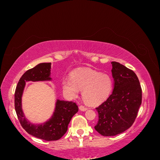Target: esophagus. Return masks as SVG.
I'll list each match as a JSON object with an SVG mask.
<instances>
[{
  "instance_id": "obj_1",
  "label": "esophagus",
  "mask_w": 160,
  "mask_h": 160,
  "mask_svg": "<svg viewBox=\"0 0 160 160\" xmlns=\"http://www.w3.org/2000/svg\"><path fill=\"white\" fill-rule=\"evenodd\" d=\"M79 109L81 110V111H87V110H88V108H85L84 107V106H79Z\"/></svg>"
}]
</instances>
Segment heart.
I'll return each mask as SVG.
<instances>
[{
  "instance_id": "heart-1",
  "label": "heart",
  "mask_w": 160,
  "mask_h": 160,
  "mask_svg": "<svg viewBox=\"0 0 160 160\" xmlns=\"http://www.w3.org/2000/svg\"><path fill=\"white\" fill-rule=\"evenodd\" d=\"M113 88V81L108 74L90 68L74 71L71 78L62 80V88L66 95L75 98L82 91V98L89 105H97L108 98Z\"/></svg>"
}]
</instances>
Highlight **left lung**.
<instances>
[{"instance_id": "8db88e82", "label": "left lung", "mask_w": 160, "mask_h": 160, "mask_svg": "<svg viewBox=\"0 0 160 160\" xmlns=\"http://www.w3.org/2000/svg\"><path fill=\"white\" fill-rule=\"evenodd\" d=\"M114 88L96 109L99 120L95 130L103 136H114L129 129L137 117L142 93L135 72L118 62H111Z\"/></svg>"}]
</instances>
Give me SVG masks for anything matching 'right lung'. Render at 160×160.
Masks as SVG:
<instances>
[{"label":"right lung","mask_w":160,"mask_h":160,"mask_svg":"<svg viewBox=\"0 0 160 160\" xmlns=\"http://www.w3.org/2000/svg\"><path fill=\"white\" fill-rule=\"evenodd\" d=\"M51 62H42L27 71L19 80L14 93V108L18 119L26 132L45 141L59 139L67 132L71 118L79 109L72 101L57 99L51 118L41 124H33L25 118L22 109V96L26 82L51 81Z\"/></svg>","instance_id":"obj_1"}]
</instances>
